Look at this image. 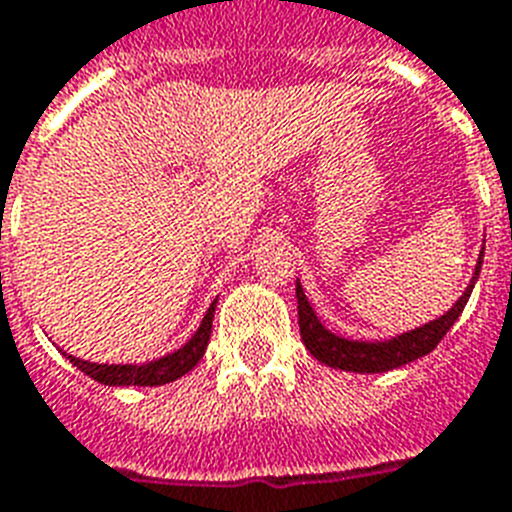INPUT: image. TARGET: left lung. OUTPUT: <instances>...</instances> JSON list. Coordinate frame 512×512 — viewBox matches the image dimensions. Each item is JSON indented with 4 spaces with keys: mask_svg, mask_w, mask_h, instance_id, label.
I'll use <instances>...</instances> for the list:
<instances>
[{
    "mask_svg": "<svg viewBox=\"0 0 512 512\" xmlns=\"http://www.w3.org/2000/svg\"><path fill=\"white\" fill-rule=\"evenodd\" d=\"M481 263H484V249H481L479 263L473 270V278L465 286V292L460 299L439 315L436 321L423 323L418 328H410L405 334L389 336V339H347L334 331H328L321 323V318L315 315L313 305L307 302L305 289L297 281V313H299V334L305 342L307 352L318 360V363L336 368V371H350V373H386L402 365L413 363L418 357L429 355L436 344L442 342L444 334L450 331L452 323L458 321L463 307L468 305L476 278L481 273Z\"/></svg>",
    "mask_w": 512,
    "mask_h": 512,
    "instance_id": "obj_1",
    "label": "left lung"
}]
</instances>
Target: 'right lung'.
I'll list each match as a JSON object with an SVG mask.
<instances>
[{
    "instance_id": "add662e5",
    "label": "right lung",
    "mask_w": 512,
    "mask_h": 512,
    "mask_svg": "<svg viewBox=\"0 0 512 512\" xmlns=\"http://www.w3.org/2000/svg\"><path fill=\"white\" fill-rule=\"evenodd\" d=\"M215 299L213 305L207 307L205 318L199 323V328L191 334L189 342L178 350L168 352L165 357H157V360H149V363H123V365H107V363H89V360H81V357H73L68 352L62 355L68 357L70 363L76 365L78 371L91 376L94 381L105 386H162L176 381V378L186 376V373L194 368V365L202 360L207 350V342H210V334H213V315H215Z\"/></svg>"
}]
</instances>
